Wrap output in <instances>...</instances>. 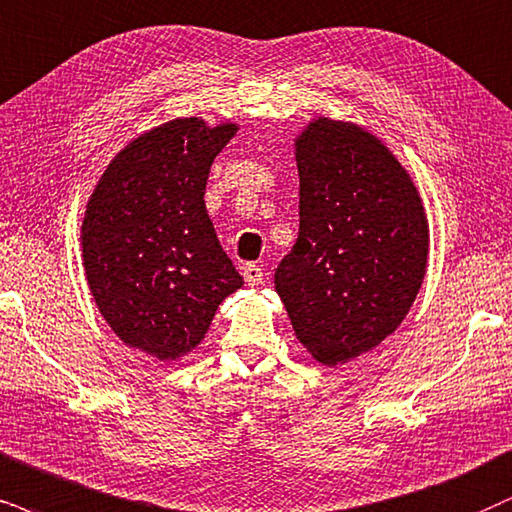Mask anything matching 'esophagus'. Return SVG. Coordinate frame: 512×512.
<instances>
[{
  "mask_svg": "<svg viewBox=\"0 0 512 512\" xmlns=\"http://www.w3.org/2000/svg\"><path fill=\"white\" fill-rule=\"evenodd\" d=\"M243 278H245V283H248V286H257V283H262L264 271L257 267V264H245Z\"/></svg>",
  "mask_w": 512,
  "mask_h": 512,
  "instance_id": "obj_1",
  "label": "esophagus"
}]
</instances>
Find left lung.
Segmentation results:
<instances>
[{
  "label": "left lung",
  "mask_w": 512,
  "mask_h": 512,
  "mask_svg": "<svg viewBox=\"0 0 512 512\" xmlns=\"http://www.w3.org/2000/svg\"><path fill=\"white\" fill-rule=\"evenodd\" d=\"M300 234L274 283L316 361L359 357L409 314L428 264V217L409 172L366 129L319 118L295 141Z\"/></svg>",
  "instance_id": "1"
}]
</instances>
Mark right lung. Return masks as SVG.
I'll use <instances>...</instances> for the list:
<instances>
[{"label":"right lung","mask_w":512,"mask_h":512,"mask_svg":"<svg viewBox=\"0 0 512 512\" xmlns=\"http://www.w3.org/2000/svg\"><path fill=\"white\" fill-rule=\"evenodd\" d=\"M236 129L165 122L115 155L87 203L82 260L96 307L125 345L158 361L189 354L243 286L203 200Z\"/></svg>","instance_id":"1"}]
</instances>
